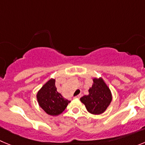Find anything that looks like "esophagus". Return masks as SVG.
<instances>
[{
	"mask_svg": "<svg viewBox=\"0 0 145 145\" xmlns=\"http://www.w3.org/2000/svg\"><path fill=\"white\" fill-rule=\"evenodd\" d=\"M75 98H80L81 97V95L80 94V95H77V96H75Z\"/></svg>",
	"mask_w": 145,
	"mask_h": 145,
	"instance_id": "1",
	"label": "esophagus"
}]
</instances>
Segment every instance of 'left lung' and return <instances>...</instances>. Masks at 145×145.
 I'll use <instances>...</instances> for the list:
<instances>
[{
    "instance_id": "left-lung-1",
    "label": "left lung",
    "mask_w": 145,
    "mask_h": 145,
    "mask_svg": "<svg viewBox=\"0 0 145 145\" xmlns=\"http://www.w3.org/2000/svg\"><path fill=\"white\" fill-rule=\"evenodd\" d=\"M93 84L88 89L89 94L80 98L87 110L93 115H100L104 112L112 101L110 88L102 78H93Z\"/></svg>"
}]
</instances>
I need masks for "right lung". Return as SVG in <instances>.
<instances>
[{
	"label": "right lung",
	"instance_id": "add662e5",
	"mask_svg": "<svg viewBox=\"0 0 145 145\" xmlns=\"http://www.w3.org/2000/svg\"><path fill=\"white\" fill-rule=\"evenodd\" d=\"M37 100L40 107L48 114L52 116H57L61 114L70 100L64 98L57 91L56 80L50 79L37 93Z\"/></svg>",
	"mask_w": 145,
	"mask_h": 145
}]
</instances>
